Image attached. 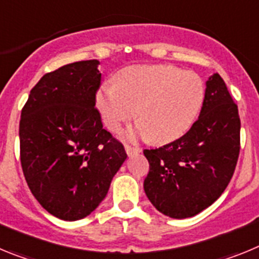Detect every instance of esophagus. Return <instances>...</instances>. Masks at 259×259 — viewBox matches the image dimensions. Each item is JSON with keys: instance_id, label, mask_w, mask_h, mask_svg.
Instances as JSON below:
<instances>
[{"instance_id": "34e87169", "label": "esophagus", "mask_w": 259, "mask_h": 259, "mask_svg": "<svg viewBox=\"0 0 259 259\" xmlns=\"http://www.w3.org/2000/svg\"><path fill=\"white\" fill-rule=\"evenodd\" d=\"M124 149H125V153H127L128 155H134V154H137V153L141 152L140 148H134V146H131V145H125Z\"/></svg>"}]
</instances>
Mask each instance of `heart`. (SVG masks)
<instances>
[{"mask_svg":"<svg viewBox=\"0 0 259 259\" xmlns=\"http://www.w3.org/2000/svg\"><path fill=\"white\" fill-rule=\"evenodd\" d=\"M205 100V85L197 74L166 65L130 66L116 74V84H104L96 96L102 122L118 130L135 116L140 122L124 132L127 139L148 137L170 143L197 118Z\"/></svg>","mask_w":259,"mask_h":259,"instance_id":"1","label":"heart"}]
</instances>
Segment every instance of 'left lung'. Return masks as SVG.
Masks as SVG:
<instances>
[{"mask_svg":"<svg viewBox=\"0 0 259 259\" xmlns=\"http://www.w3.org/2000/svg\"><path fill=\"white\" fill-rule=\"evenodd\" d=\"M240 118L219 74L206 81L198 119L187 134L158 149H145L149 174L144 191L166 217L191 218L221 197L240 152Z\"/></svg>","mask_w":259,"mask_h":259,"instance_id":"obj_1","label":"left lung"}]
</instances>
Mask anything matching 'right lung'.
Masks as SVG:
<instances>
[{
  "label": "right lung",
  "mask_w": 259,
  "mask_h": 259,
  "mask_svg": "<svg viewBox=\"0 0 259 259\" xmlns=\"http://www.w3.org/2000/svg\"><path fill=\"white\" fill-rule=\"evenodd\" d=\"M97 59L62 66L32 88L19 124L20 162L32 194L62 221L88 217L127 154L95 109Z\"/></svg>",
  "instance_id": "right-lung-1"
}]
</instances>
